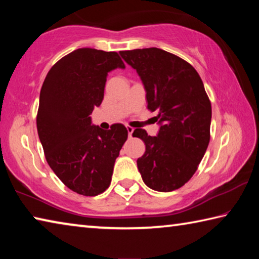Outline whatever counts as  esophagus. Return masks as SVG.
<instances>
[{
	"instance_id": "1",
	"label": "esophagus",
	"mask_w": 259,
	"mask_h": 259,
	"mask_svg": "<svg viewBox=\"0 0 259 259\" xmlns=\"http://www.w3.org/2000/svg\"><path fill=\"white\" fill-rule=\"evenodd\" d=\"M126 131H128V136L131 138L133 137V133H134V129L131 128V126H126Z\"/></svg>"
}]
</instances>
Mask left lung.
I'll return each instance as SVG.
<instances>
[{"instance_id": "8db88e82", "label": "left lung", "mask_w": 259, "mask_h": 259, "mask_svg": "<svg viewBox=\"0 0 259 259\" xmlns=\"http://www.w3.org/2000/svg\"><path fill=\"white\" fill-rule=\"evenodd\" d=\"M143 82L147 108L156 111V136L135 129L145 143L137 166L144 183L157 192H171L190 181L210 140L211 104L198 72L170 52L147 48L120 51Z\"/></svg>"}]
</instances>
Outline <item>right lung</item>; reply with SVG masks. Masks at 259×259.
Returning <instances> with one entry per match:
<instances>
[{"mask_svg":"<svg viewBox=\"0 0 259 259\" xmlns=\"http://www.w3.org/2000/svg\"><path fill=\"white\" fill-rule=\"evenodd\" d=\"M125 68L116 52L81 48L47 74L40 93L37 134L50 168L69 190L85 196L105 192L128 138L123 124L111 130L93 124L109 72Z\"/></svg>","mask_w":259,"mask_h":259,"instance_id":"obj_1","label":"right lung"}]
</instances>
